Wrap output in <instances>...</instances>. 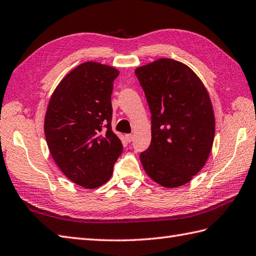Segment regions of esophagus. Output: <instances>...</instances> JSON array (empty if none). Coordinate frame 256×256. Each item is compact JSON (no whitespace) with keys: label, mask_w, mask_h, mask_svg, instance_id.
I'll list each match as a JSON object with an SVG mask.
<instances>
[{"label":"esophagus","mask_w":256,"mask_h":256,"mask_svg":"<svg viewBox=\"0 0 256 256\" xmlns=\"http://www.w3.org/2000/svg\"><path fill=\"white\" fill-rule=\"evenodd\" d=\"M125 138H126L128 142H132V140H133V135L132 134H126V135H125Z\"/></svg>","instance_id":"34e87169"}]
</instances>
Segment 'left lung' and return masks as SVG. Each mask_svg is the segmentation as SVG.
I'll return each instance as SVG.
<instances>
[{
    "instance_id": "8db88e82",
    "label": "left lung",
    "mask_w": 256,
    "mask_h": 256,
    "mask_svg": "<svg viewBox=\"0 0 256 256\" xmlns=\"http://www.w3.org/2000/svg\"><path fill=\"white\" fill-rule=\"evenodd\" d=\"M135 74L152 113V140L140 162L160 186H184L202 170L214 145L208 90L192 69L170 58L138 67Z\"/></svg>"
}]
</instances>
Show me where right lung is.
Segmentation results:
<instances>
[{
    "mask_svg": "<svg viewBox=\"0 0 256 256\" xmlns=\"http://www.w3.org/2000/svg\"><path fill=\"white\" fill-rule=\"evenodd\" d=\"M118 70L96 62L72 69L48 103L44 131L54 160L79 186L94 189L111 178L123 146L111 128V94Z\"/></svg>",
    "mask_w": 256,
    "mask_h": 256,
    "instance_id": "add662e5",
    "label": "right lung"
}]
</instances>
